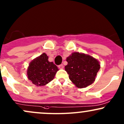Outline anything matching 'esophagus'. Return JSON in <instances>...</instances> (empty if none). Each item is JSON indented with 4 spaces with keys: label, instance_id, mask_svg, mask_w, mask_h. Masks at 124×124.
Segmentation results:
<instances>
[{
    "label": "esophagus",
    "instance_id": "obj_1",
    "mask_svg": "<svg viewBox=\"0 0 124 124\" xmlns=\"http://www.w3.org/2000/svg\"><path fill=\"white\" fill-rule=\"evenodd\" d=\"M58 68L61 69H63V65H62V64H61V65H59V66H58Z\"/></svg>",
    "mask_w": 124,
    "mask_h": 124
}]
</instances>
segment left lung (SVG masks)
<instances>
[{
  "label": "left lung",
  "instance_id": "1",
  "mask_svg": "<svg viewBox=\"0 0 124 124\" xmlns=\"http://www.w3.org/2000/svg\"><path fill=\"white\" fill-rule=\"evenodd\" d=\"M66 61L68 65L65 67V70L77 87L85 88L95 81L101 68L96 59L89 55L75 52L66 58Z\"/></svg>",
  "mask_w": 124,
  "mask_h": 124
}]
</instances>
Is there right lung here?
Segmentation results:
<instances>
[{
  "label": "right lung",
  "mask_w": 124,
  "mask_h": 124,
  "mask_svg": "<svg viewBox=\"0 0 124 124\" xmlns=\"http://www.w3.org/2000/svg\"><path fill=\"white\" fill-rule=\"evenodd\" d=\"M46 53L34 59L29 63L27 70L28 78L37 86H44L54 78L58 67L49 62Z\"/></svg>",
  "instance_id": "right-lung-1"
}]
</instances>
